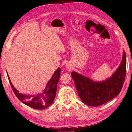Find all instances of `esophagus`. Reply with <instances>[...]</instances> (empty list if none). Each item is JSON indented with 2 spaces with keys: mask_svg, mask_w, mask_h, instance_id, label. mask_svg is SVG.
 Here are the masks:
<instances>
[{
  "mask_svg": "<svg viewBox=\"0 0 132 132\" xmlns=\"http://www.w3.org/2000/svg\"><path fill=\"white\" fill-rule=\"evenodd\" d=\"M66 68L68 71H71V67H70V65L69 64L66 65Z\"/></svg>",
  "mask_w": 132,
  "mask_h": 132,
  "instance_id": "1",
  "label": "esophagus"
}]
</instances>
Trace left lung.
<instances>
[{
  "label": "left lung",
  "instance_id": "1",
  "mask_svg": "<svg viewBox=\"0 0 132 132\" xmlns=\"http://www.w3.org/2000/svg\"><path fill=\"white\" fill-rule=\"evenodd\" d=\"M126 74V55L123 51L120 65L111 77L97 81L75 71L71 73V77L82 101L88 106H97L109 102L119 94Z\"/></svg>",
  "mask_w": 132,
  "mask_h": 132
}]
</instances>
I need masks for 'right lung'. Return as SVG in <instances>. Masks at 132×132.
Wrapping results in <instances>:
<instances>
[{
  "label": "right lung",
  "mask_w": 132,
  "mask_h": 132,
  "mask_svg": "<svg viewBox=\"0 0 132 132\" xmlns=\"http://www.w3.org/2000/svg\"><path fill=\"white\" fill-rule=\"evenodd\" d=\"M60 75H61V68H59L55 70L44 90L38 94L32 95L23 94L19 93L12 84L10 80L9 79L8 74H7V76L9 77L12 89L19 100L21 101L24 104L33 108V109L43 110L48 107L54 101L57 89V85L59 81Z\"/></svg>",
  "instance_id": "1"
}]
</instances>
